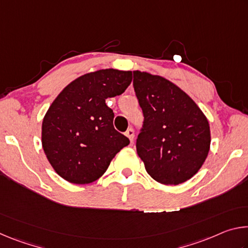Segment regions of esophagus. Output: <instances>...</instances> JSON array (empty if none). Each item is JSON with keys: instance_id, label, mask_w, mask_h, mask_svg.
Listing matches in <instances>:
<instances>
[{"instance_id": "esophagus-1", "label": "esophagus", "mask_w": 248, "mask_h": 248, "mask_svg": "<svg viewBox=\"0 0 248 248\" xmlns=\"http://www.w3.org/2000/svg\"><path fill=\"white\" fill-rule=\"evenodd\" d=\"M125 136L128 137V139L130 140V142H133V139H134V131L132 128H129L127 131H125Z\"/></svg>"}]
</instances>
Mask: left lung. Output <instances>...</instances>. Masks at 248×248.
Instances as JSON below:
<instances>
[{
  "instance_id": "1",
  "label": "left lung",
  "mask_w": 248,
  "mask_h": 248,
  "mask_svg": "<svg viewBox=\"0 0 248 248\" xmlns=\"http://www.w3.org/2000/svg\"><path fill=\"white\" fill-rule=\"evenodd\" d=\"M133 86L144 115L137 153L146 171L164 185L187 182L209 154L207 117L189 95L159 75L133 71Z\"/></svg>"
}]
</instances>
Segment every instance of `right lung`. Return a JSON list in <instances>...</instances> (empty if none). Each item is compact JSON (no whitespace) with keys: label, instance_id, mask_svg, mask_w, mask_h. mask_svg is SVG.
<instances>
[{"label":"right lung","instance_id":"1","mask_svg":"<svg viewBox=\"0 0 248 248\" xmlns=\"http://www.w3.org/2000/svg\"><path fill=\"white\" fill-rule=\"evenodd\" d=\"M131 81V71H94L68 84L50 105L41 125V144L50 165L66 182L97 180L130 143L115 130L106 99L123 94Z\"/></svg>","mask_w":248,"mask_h":248}]
</instances>
